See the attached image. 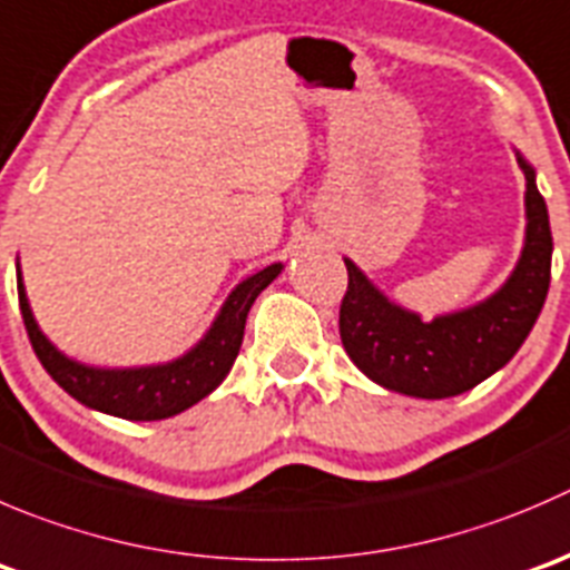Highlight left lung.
<instances>
[{"mask_svg": "<svg viewBox=\"0 0 570 570\" xmlns=\"http://www.w3.org/2000/svg\"><path fill=\"white\" fill-rule=\"evenodd\" d=\"M521 161V158H518ZM527 178V245L521 262L490 301L423 323L392 306L356 264L345 262L347 289L340 336L347 356L375 384L414 397H451L504 367L540 317L551 284V225L532 167Z\"/></svg>", "mask_w": 570, "mask_h": 570, "instance_id": "left-lung-1", "label": "left lung"}]
</instances>
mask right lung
Returning a JSON list of instances; mask_svg holds the SVG:
<instances>
[{"label":"right lung","instance_id":"add662e5","mask_svg":"<svg viewBox=\"0 0 570 570\" xmlns=\"http://www.w3.org/2000/svg\"><path fill=\"white\" fill-rule=\"evenodd\" d=\"M278 273L281 264H273V267L262 269L253 278L242 281L225 301L223 312H219L217 323L212 325L206 340L195 351L186 353L184 358L173 364H161V367L97 370L66 358L38 331L30 303H27L24 286H21V275L19 308L38 362L71 397H77L86 406L99 409V412L114 414V417L164 420L195 406L197 401H203L208 392L223 384V379L230 373L236 356H239L247 312H250L253 301L262 295L264 286L273 284Z\"/></svg>","mask_w":570,"mask_h":570}]
</instances>
